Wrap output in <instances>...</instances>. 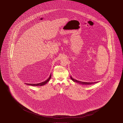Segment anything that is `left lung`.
<instances>
[{"label":"left lung","mask_w":123,"mask_h":123,"mask_svg":"<svg viewBox=\"0 0 123 123\" xmlns=\"http://www.w3.org/2000/svg\"><path fill=\"white\" fill-rule=\"evenodd\" d=\"M71 78L72 80L74 81V82L78 83L79 84H82V85H92L93 84L97 82H82V81H79V80H75V79H74V78H72L71 76Z\"/></svg>","instance_id":"obj_1"}]
</instances>
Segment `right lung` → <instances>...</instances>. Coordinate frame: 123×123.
<instances>
[{
  "label": "right lung",
  "mask_w": 123,
  "mask_h": 123,
  "mask_svg": "<svg viewBox=\"0 0 123 123\" xmlns=\"http://www.w3.org/2000/svg\"><path fill=\"white\" fill-rule=\"evenodd\" d=\"M51 78V74H50L49 78H48L45 81H43V82L40 83H38V84H27L26 83V84H27L28 85H31V86H43V85H45L49 81Z\"/></svg>",
  "instance_id": "right-lung-1"
}]
</instances>
